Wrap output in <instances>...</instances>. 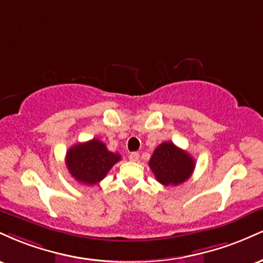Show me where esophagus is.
Returning <instances> with one entry per match:
<instances>
[{"instance_id":"1","label":"esophagus","mask_w":263,"mask_h":263,"mask_svg":"<svg viewBox=\"0 0 263 263\" xmlns=\"http://www.w3.org/2000/svg\"><path fill=\"white\" fill-rule=\"evenodd\" d=\"M128 159L131 162H138V159H140V155H138L137 152H134L131 153V155L128 156Z\"/></svg>"}]
</instances>
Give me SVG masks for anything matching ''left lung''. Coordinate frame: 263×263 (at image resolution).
I'll return each mask as SVG.
<instances>
[{"instance_id": "8db88e82", "label": "left lung", "mask_w": 263, "mask_h": 263, "mask_svg": "<svg viewBox=\"0 0 263 263\" xmlns=\"http://www.w3.org/2000/svg\"><path fill=\"white\" fill-rule=\"evenodd\" d=\"M149 168L163 185H179L189 179L195 168L193 157L173 142H163L151 157Z\"/></svg>"}]
</instances>
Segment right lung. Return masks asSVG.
Wrapping results in <instances>:
<instances>
[{
    "mask_svg": "<svg viewBox=\"0 0 263 263\" xmlns=\"http://www.w3.org/2000/svg\"><path fill=\"white\" fill-rule=\"evenodd\" d=\"M121 159L119 153L110 152L100 140L77 143L66 152L65 164L74 179L86 185L101 182L108 171Z\"/></svg>",
    "mask_w": 263,
    "mask_h": 263,
    "instance_id": "1",
    "label": "right lung"
}]
</instances>
